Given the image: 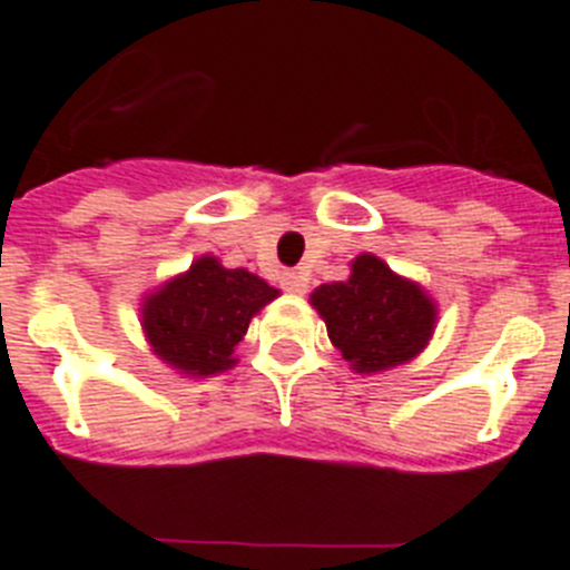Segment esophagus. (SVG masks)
Here are the masks:
<instances>
[{
	"mask_svg": "<svg viewBox=\"0 0 570 570\" xmlns=\"http://www.w3.org/2000/svg\"><path fill=\"white\" fill-rule=\"evenodd\" d=\"M281 286L293 295L307 293V275H304V272H284V275H281Z\"/></svg>",
	"mask_w": 570,
	"mask_h": 570,
	"instance_id": "34e87169",
	"label": "esophagus"
}]
</instances>
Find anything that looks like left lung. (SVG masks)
I'll use <instances>...</instances> for the list:
<instances>
[{"instance_id": "8db88e82", "label": "left lung", "mask_w": 570, "mask_h": 570, "mask_svg": "<svg viewBox=\"0 0 570 570\" xmlns=\"http://www.w3.org/2000/svg\"><path fill=\"white\" fill-rule=\"evenodd\" d=\"M309 301L327 324L330 342L358 374L417 356L432 338L438 315L417 284L394 275L374 255H358L347 281L322 284Z\"/></svg>"}]
</instances>
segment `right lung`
I'll list each match as a JSON object with an SVG mask.
<instances>
[{
	"instance_id": "1",
	"label": "right lung",
	"mask_w": 570,
	"mask_h": 570,
	"mask_svg": "<svg viewBox=\"0 0 570 570\" xmlns=\"http://www.w3.org/2000/svg\"><path fill=\"white\" fill-rule=\"evenodd\" d=\"M277 298L263 277L226 269L214 257H199L145 301V333L156 356L185 374L212 376L234 365V347L252 315Z\"/></svg>"
}]
</instances>
